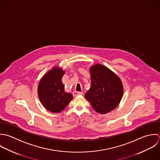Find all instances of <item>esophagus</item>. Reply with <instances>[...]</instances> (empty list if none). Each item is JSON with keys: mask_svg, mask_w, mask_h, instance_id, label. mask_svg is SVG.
<instances>
[{"mask_svg": "<svg viewBox=\"0 0 160 160\" xmlns=\"http://www.w3.org/2000/svg\"><path fill=\"white\" fill-rule=\"evenodd\" d=\"M73 96H76L77 95H83V93L82 92H77V91H74L72 93Z\"/></svg>", "mask_w": 160, "mask_h": 160, "instance_id": "obj_1", "label": "esophagus"}]
</instances>
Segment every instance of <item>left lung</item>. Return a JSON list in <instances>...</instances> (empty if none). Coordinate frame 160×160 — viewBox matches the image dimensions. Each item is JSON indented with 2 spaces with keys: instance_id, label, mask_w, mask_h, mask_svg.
Here are the masks:
<instances>
[{
  "instance_id": "left-lung-1",
  "label": "left lung",
  "mask_w": 160,
  "mask_h": 160,
  "mask_svg": "<svg viewBox=\"0 0 160 160\" xmlns=\"http://www.w3.org/2000/svg\"><path fill=\"white\" fill-rule=\"evenodd\" d=\"M92 86L85 93V98L100 114L114 109L123 95L120 78L105 66L96 64L90 68Z\"/></svg>"
}]
</instances>
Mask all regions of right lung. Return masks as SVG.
Returning <instances> with one entry per match:
<instances>
[{
  "mask_svg": "<svg viewBox=\"0 0 160 160\" xmlns=\"http://www.w3.org/2000/svg\"><path fill=\"white\" fill-rule=\"evenodd\" d=\"M62 69L54 67L41 78L38 88L39 99L48 111L58 113L64 110L73 96L64 91Z\"/></svg>",
  "mask_w": 160,
  "mask_h": 160,
  "instance_id": "obj_1",
  "label": "right lung"
}]
</instances>
